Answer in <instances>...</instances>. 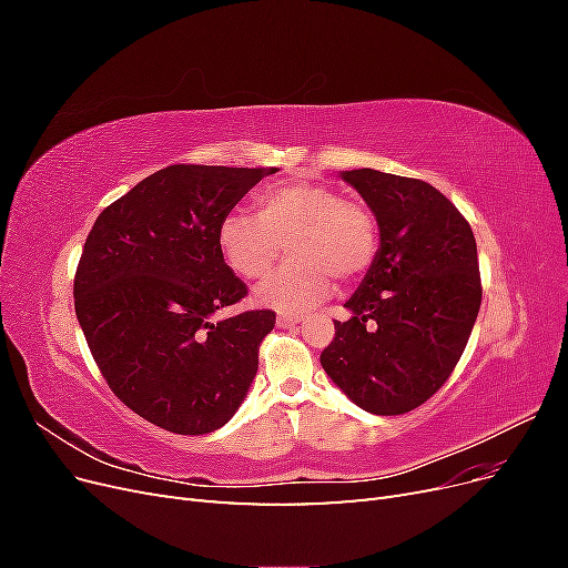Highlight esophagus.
Returning <instances> with one entry per match:
<instances>
[{
    "instance_id": "34e87169",
    "label": "esophagus",
    "mask_w": 568,
    "mask_h": 568,
    "mask_svg": "<svg viewBox=\"0 0 568 568\" xmlns=\"http://www.w3.org/2000/svg\"><path fill=\"white\" fill-rule=\"evenodd\" d=\"M301 322H303V317H298V315H286V313L277 315L280 326H294V324H301Z\"/></svg>"
}]
</instances>
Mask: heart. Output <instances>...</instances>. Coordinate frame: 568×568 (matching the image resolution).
<instances>
[{
	"instance_id": "obj_1",
	"label": "heart",
	"mask_w": 568,
	"mask_h": 568,
	"mask_svg": "<svg viewBox=\"0 0 568 568\" xmlns=\"http://www.w3.org/2000/svg\"><path fill=\"white\" fill-rule=\"evenodd\" d=\"M288 242L286 265L255 291V303L305 313L332 294L334 277L353 282L379 251V230L363 203L320 182H280L255 196V215L222 217L217 244L225 263L246 280H263Z\"/></svg>"
}]
</instances>
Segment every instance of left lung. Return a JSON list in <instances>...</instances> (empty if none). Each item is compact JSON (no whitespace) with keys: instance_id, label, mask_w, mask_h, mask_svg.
<instances>
[{"instance_id":"obj_1","label":"left lung","mask_w":568,"mask_h":568,"mask_svg":"<svg viewBox=\"0 0 568 568\" xmlns=\"http://www.w3.org/2000/svg\"><path fill=\"white\" fill-rule=\"evenodd\" d=\"M379 225V251L346 301L351 317L320 355L324 372L372 415H405L445 384L480 307L469 222L422 180L343 170Z\"/></svg>"}]
</instances>
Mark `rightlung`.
I'll list each match as a JSON object with an SVG mask.
<instances>
[{
    "label": "right lung",
    "mask_w": 568,
    "mask_h": 568,
    "mask_svg": "<svg viewBox=\"0 0 568 568\" xmlns=\"http://www.w3.org/2000/svg\"><path fill=\"white\" fill-rule=\"evenodd\" d=\"M277 168L168 165L101 211L75 272V315L111 390L165 432L211 434L244 403L272 311L246 296L220 222Z\"/></svg>",
    "instance_id": "right-lung-1"
}]
</instances>
